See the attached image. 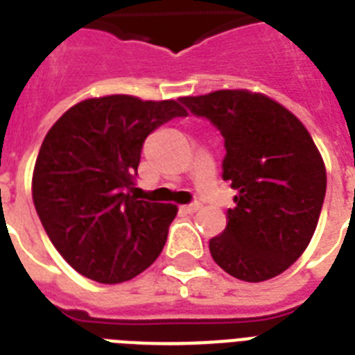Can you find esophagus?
Instances as JSON below:
<instances>
[{"mask_svg":"<svg viewBox=\"0 0 355 355\" xmlns=\"http://www.w3.org/2000/svg\"><path fill=\"white\" fill-rule=\"evenodd\" d=\"M199 208H200L199 202H193V205H186V206H182V208H180V210H182L184 214H195V211L199 210Z\"/></svg>","mask_w":355,"mask_h":355,"instance_id":"esophagus-1","label":"esophagus"}]
</instances>
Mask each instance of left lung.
I'll return each instance as SVG.
<instances>
[{
  "label": "left lung",
  "instance_id": "obj_1",
  "mask_svg": "<svg viewBox=\"0 0 355 355\" xmlns=\"http://www.w3.org/2000/svg\"><path fill=\"white\" fill-rule=\"evenodd\" d=\"M225 138L223 180L237 191L211 258L245 282L282 275L313 237L326 195V167L297 116L263 94L219 90L180 97Z\"/></svg>",
  "mask_w": 355,
  "mask_h": 355
}]
</instances>
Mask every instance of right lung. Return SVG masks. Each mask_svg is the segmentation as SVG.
Segmentation results:
<instances>
[{"mask_svg": "<svg viewBox=\"0 0 355 355\" xmlns=\"http://www.w3.org/2000/svg\"><path fill=\"white\" fill-rule=\"evenodd\" d=\"M182 116L188 112L173 99L107 96L77 103L49 128L33 173V202L77 272L121 284L160 256L177 206L139 200L134 175L145 138Z\"/></svg>", "mask_w": 355, "mask_h": 355, "instance_id": "1", "label": "right lung"}]
</instances>
